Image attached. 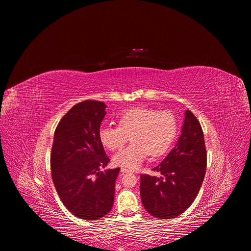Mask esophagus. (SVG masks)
<instances>
[{
  "instance_id": "1",
  "label": "esophagus",
  "mask_w": 251,
  "mask_h": 251,
  "mask_svg": "<svg viewBox=\"0 0 251 251\" xmlns=\"http://www.w3.org/2000/svg\"><path fill=\"white\" fill-rule=\"evenodd\" d=\"M121 172L122 173H128V172H130V170L126 169V168H121Z\"/></svg>"
}]
</instances>
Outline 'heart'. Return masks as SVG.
Instances as JSON below:
<instances>
[{
  "mask_svg": "<svg viewBox=\"0 0 251 251\" xmlns=\"http://www.w3.org/2000/svg\"><path fill=\"white\" fill-rule=\"evenodd\" d=\"M117 121L118 126L99 129V141L106 149L116 151L130 136L132 142L113 156L112 162L131 170L138 168L147 155L152 158L164 155L176 135V120L169 111L134 107L122 112Z\"/></svg>",
  "mask_w": 251,
  "mask_h": 251,
  "instance_id": "heart-1",
  "label": "heart"
}]
</instances>
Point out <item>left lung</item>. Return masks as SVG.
I'll list each match as a JSON object with an SVG mask.
<instances>
[{
  "mask_svg": "<svg viewBox=\"0 0 251 251\" xmlns=\"http://www.w3.org/2000/svg\"><path fill=\"white\" fill-rule=\"evenodd\" d=\"M206 168L203 132L197 117L186 110L182 134L168 156L153 169L160 176L141 175L142 203L151 216L169 220L190 207L200 192Z\"/></svg>",
  "mask_w": 251,
  "mask_h": 251,
  "instance_id": "obj_1",
  "label": "left lung"
}]
</instances>
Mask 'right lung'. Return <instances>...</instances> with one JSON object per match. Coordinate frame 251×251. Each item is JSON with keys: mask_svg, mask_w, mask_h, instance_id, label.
Instances as JSON below:
<instances>
[{"mask_svg": "<svg viewBox=\"0 0 251 251\" xmlns=\"http://www.w3.org/2000/svg\"><path fill=\"white\" fill-rule=\"evenodd\" d=\"M105 108L101 101L80 102L54 131L50 155L53 185L65 207L85 221L101 219L111 210L120 171H100L110 162L98 137Z\"/></svg>", "mask_w": 251, "mask_h": 251, "instance_id": "right-lung-1", "label": "right lung"}]
</instances>
